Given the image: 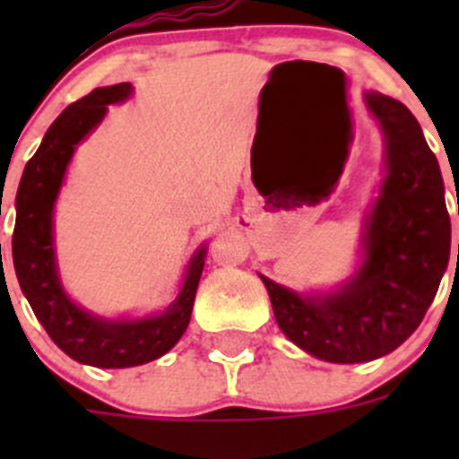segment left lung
I'll return each mask as SVG.
<instances>
[{
  "label": "left lung",
  "instance_id": "1",
  "mask_svg": "<svg viewBox=\"0 0 459 459\" xmlns=\"http://www.w3.org/2000/svg\"><path fill=\"white\" fill-rule=\"evenodd\" d=\"M366 105L386 140V177L366 222L363 264L324 296L262 275L280 331L328 363H366L397 350L423 322L451 255L444 179L419 121L377 91L366 93Z\"/></svg>",
  "mask_w": 459,
  "mask_h": 459
}]
</instances>
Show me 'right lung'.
Listing matches in <instances>:
<instances>
[{
  "instance_id": "right-lung-1",
  "label": "right lung",
  "mask_w": 459,
  "mask_h": 459,
  "mask_svg": "<svg viewBox=\"0 0 459 459\" xmlns=\"http://www.w3.org/2000/svg\"><path fill=\"white\" fill-rule=\"evenodd\" d=\"M128 82L99 87L68 105L48 128L30 158L15 195L13 266L20 290L52 342L78 363L93 368H133L160 359L186 333L206 248L190 259L179 296L163 315L147 319H103L82 310L64 291L55 264L52 209L73 152L100 124L108 105L131 96Z\"/></svg>"
}]
</instances>
